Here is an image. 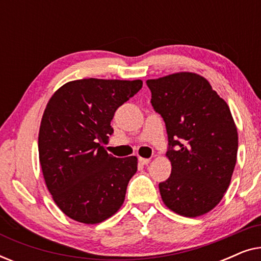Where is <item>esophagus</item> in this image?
Instances as JSON below:
<instances>
[{
  "label": "esophagus",
  "instance_id": "34e87169",
  "mask_svg": "<svg viewBox=\"0 0 261 261\" xmlns=\"http://www.w3.org/2000/svg\"><path fill=\"white\" fill-rule=\"evenodd\" d=\"M151 162V159H147V158H141V156H139V163L142 164V165H147V164Z\"/></svg>",
  "mask_w": 261,
  "mask_h": 261
}]
</instances>
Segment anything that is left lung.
<instances>
[{"label": "left lung", "instance_id": "obj_1", "mask_svg": "<svg viewBox=\"0 0 261 261\" xmlns=\"http://www.w3.org/2000/svg\"><path fill=\"white\" fill-rule=\"evenodd\" d=\"M166 126L171 174L159 183L172 212L197 217L215 208L230 184L238 129L230 109L204 77L178 72L146 82Z\"/></svg>", "mask_w": 261, "mask_h": 261}]
</instances>
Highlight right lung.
<instances>
[{
  "label": "right lung",
  "instance_id": "obj_1",
  "mask_svg": "<svg viewBox=\"0 0 261 261\" xmlns=\"http://www.w3.org/2000/svg\"><path fill=\"white\" fill-rule=\"evenodd\" d=\"M141 88L140 80L87 78L64 84L49 98L39 130V160L53 201L70 219L99 223L123 204L138 159L116 158L102 144L114 132L116 109Z\"/></svg>",
  "mask_w": 261,
  "mask_h": 261
}]
</instances>
